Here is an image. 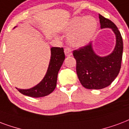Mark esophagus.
Returning <instances> with one entry per match:
<instances>
[{
	"label": "esophagus",
	"instance_id": "34e87169",
	"mask_svg": "<svg viewBox=\"0 0 129 129\" xmlns=\"http://www.w3.org/2000/svg\"><path fill=\"white\" fill-rule=\"evenodd\" d=\"M65 55L66 56H70L72 55V49L68 47H66L64 49Z\"/></svg>",
	"mask_w": 129,
	"mask_h": 129
}]
</instances>
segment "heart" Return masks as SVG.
I'll use <instances>...</instances> for the list:
<instances>
[{
  "label": "heart",
  "instance_id": "obj_1",
  "mask_svg": "<svg viewBox=\"0 0 129 129\" xmlns=\"http://www.w3.org/2000/svg\"><path fill=\"white\" fill-rule=\"evenodd\" d=\"M97 29V21L92 17H76L72 20L66 31L72 32L68 41L75 46L85 45L89 41Z\"/></svg>",
  "mask_w": 129,
  "mask_h": 129
}]
</instances>
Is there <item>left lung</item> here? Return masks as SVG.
Here are the masks:
<instances>
[{
  "label": "left lung",
  "mask_w": 129,
  "mask_h": 129,
  "mask_svg": "<svg viewBox=\"0 0 129 129\" xmlns=\"http://www.w3.org/2000/svg\"><path fill=\"white\" fill-rule=\"evenodd\" d=\"M101 28H112L116 34L114 51L106 57L94 53L91 43L73 51L76 61V73L80 83L88 89H101L109 86L116 78L121 68L123 42L120 32L112 21L99 14Z\"/></svg>",
  "instance_id": "left-lung-1"
}]
</instances>
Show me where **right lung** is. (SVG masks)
Segmentation results:
<instances>
[{
  "instance_id": "1",
  "label": "right lung",
  "mask_w": 129,
  "mask_h": 129,
  "mask_svg": "<svg viewBox=\"0 0 129 129\" xmlns=\"http://www.w3.org/2000/svg\"><path fill=\"white\" fill-rule=\"evenodd\" d=\"M51 51V56L49 68L43 80L29 89L17 88L21 94L29 97H41L49 95L54 91L57 85L58 72L65 59V54L62 47H52Z\"/></svg>"
}]
</instances>
